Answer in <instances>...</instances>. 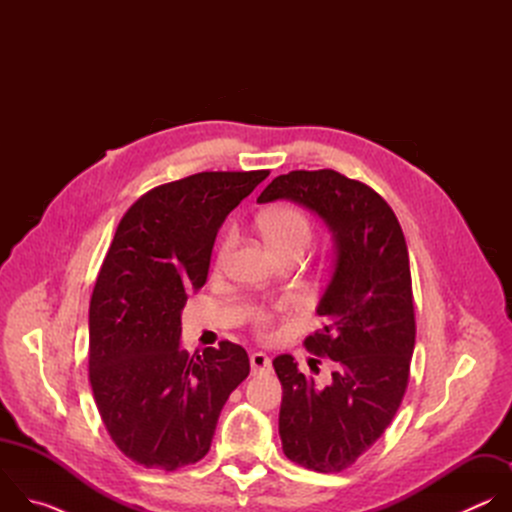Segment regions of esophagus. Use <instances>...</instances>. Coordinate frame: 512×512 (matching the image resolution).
<instances>
[{
  "label": "esophagus",
  "mask_w": 512,
  "mask_h": 512,
  "mask_svg": "<svg viewBox=\"0 0 512 512\" xmlns=\"http://www.w3.org/2000/svg\"><path fill=\"white\" fill-rule=\"evenodd\" d=\"M269 371H271V358L265 352H253L251 354V373L265 375Z\"/></svg>",
  "instance_id": "34e87169"
}]
</instances>
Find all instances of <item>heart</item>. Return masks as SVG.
<instances>
[{
    "instance_id": "1",
    "label": "heart",
    "mask_w": 512,
    "mask_h": 512,
    "mask_svg": "<svg viewBox=\"0 0 512 512\" xmlns=\"http://www.w3.org/2000/svg\"><path fill=\"white\" fill-rule=\"evenodd\" d=\"M261 229L265 233V237L269 239V243L273 245L275 251H281V249H287V247H308V243L312 241V225L306 218V214L298 208H277L269 214H265L261 218ZM237 247V233L231 231L223 245H221V251H218V257H216V265L218 269H225L233 257V251ZM257 324L259 326H265L267 324V316L265 314H259L257 316Z\"/></svg>"
}]
</instances>
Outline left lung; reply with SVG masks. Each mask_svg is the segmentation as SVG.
Listing matches in <instances>:
<instances>
[{"label": "left lung", "mask_w": 512, "mask_h": 512, "mask_svg": "<svg viewBox=\"0 0 512 512\" xmlns=\"http://www.w3.org/2000/svg\"><path fill=\"white\" fill-rule=\"evenodd\" d=\"M275 200L312 210L334 247L330 281L316 306L324 328L306 338V348L326 354L334 371L318 383L291 354L275 356L281 446L308 470L340 472L379 440L407 387L415 346L407 245L391 206L334 170L277 176L257 202Z\"/></svg>", "instance_id": "left-lung-1"}]
</instances>
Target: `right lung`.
<instances>
[{
	"label": "right lung",
	"instance_id": "right-lung-1",
	"mask_svg": "<svg viewBox=\"0 0 512 512\" xmlns=\"http://www.w3.org/2000/svg\"><path fill=\"white\" fill-rule=\"evenodd\" d=\"M200 172L143 194L121 218L89 308V377L115 446L145 468L202 460L249 356L229 340L190 356L182 308L208 277L225 218L265 178Z\"/></svg>",
	"mask_w": 512,
	"mask_h": 512
}]
</instances>
